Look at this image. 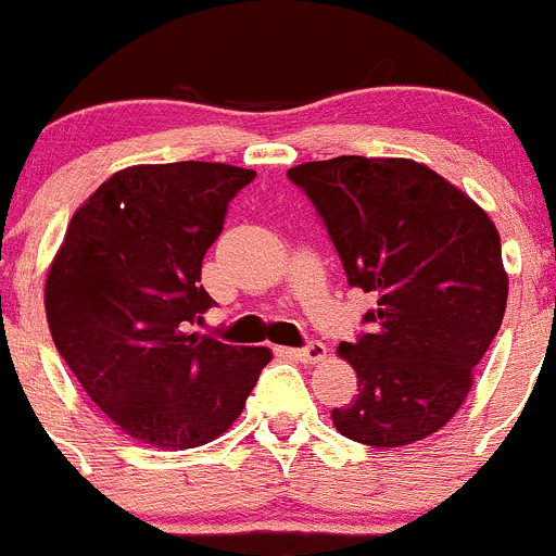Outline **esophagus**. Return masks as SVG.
<instances>
[{
    "label": "esophagus",
    "instance_id": "esophagus-1",
    "mask_svg": "<svg viewBox=\"0 0 556 556\" xmlns=\"http://www.w3.org/2000/svg\"><path fill=\"white\" fill-rule=\"evenodd\" d=\"M286 354L296 362H305V365H316V362L327 359V345L318 343V340H313V343H307L305 349H289Z\"/></svg>",
    "mask_w": 556,
    "mask_h": 556
}]
</instances>
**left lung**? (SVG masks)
<instances>
[{
    "label": "left lung",
    "instance_id": "left-lung-1",
    "mask_svg": "<svg viewBox=\"0 0 556 556\" xmlns=\"http://www.w3.org/2000/svg\"><path fill=\"white\" fill-rule=\"evenodd\" d=\"M286 175L321 216L349 286L378 302L365 313L370 332L338 345L359 394L332 410L334 430L372 448L430 438L465 403L503 324L497 227L414 159L338 156Z\"/></svg>",
    "mask_w": 556,
    "mask_h": 556
}]
</instances>
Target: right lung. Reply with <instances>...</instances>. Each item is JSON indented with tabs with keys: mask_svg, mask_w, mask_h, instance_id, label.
I'll return each instance as SVG.
<instances>
[{
	"mask_svg": "<svg viewBox=\"0 0 556 556\" xmlns=\"http://www.w3.org/2000/svg\"><path fill=\"white\" fill-rule=\"evenodd\" d=\"M254 169L137 164L75 211L46 280L53 343L104 416L135 441L184 452L243 414L270 349L189 332L213 307L202 260Z\"/></svg>",
	"mask_w": 556,
	"mask_h": 556,
	"instance_id": "right-lung-1",
	"label": "right lung"
}]
</instances>
